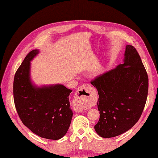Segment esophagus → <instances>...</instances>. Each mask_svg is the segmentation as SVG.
Segmentation results:
<instances>
[{
  "mask_svg": "<svg viewBox=\"0 0 158 158\" xmlns=\"http://www.w3.org/2000/svg\"><path fill=\"white\" fill-rule=\"evenodd\" d=\"M95 92V89L90 86V85H84L80 86L77 92V94L79 96V98L81 99H86L87 98H90L91 95H92ZM75 110L76 112H81L84 110V107L81 105H79L75 108Z\"/></svg>",
  "mask_w": 158,
  "mask_h": 158,
  "instance_id": "esophagus-1",
  "label": "esophagus"
}]
</instances>
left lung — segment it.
Masks as SVG:
<instances>
[{"label":"left lung","instance_id":"8db88e82","mask_svg":"<svg viewBox=\"0 0 158 158\" xmlns=\"http://www.w3.org/2000/svg\"><path fill=\"white\" fill-rule=\"evenodd\" d=\"M91 84L99 96V121L95 130L102 138L125 133L139 119L148 90V77L139 55L127 45L124 63L98 76Z\"/></svg>","mask_w":158,"mask_h":158}]
</instances>
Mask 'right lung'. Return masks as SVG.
I'll return each instance as SVG.
<instances>
[{
	"label": "right lung",
	"mask_w": 158,
	"mask_h": 158,
	"mask_svg": "<svg viewBox=\"0 0 158 158\" xmlns=\"http://www.w3.org/2000/svg\"><path fill=\"white\" fill-rule=\"evenodd\" d=\"M38 53V50L31 51L15 74L14 103L20 120L32 132L43 138L57 140L66 134L70 125L72 90L62 85L33 86L30 76V61Z\"/></svg>",
	"instance_id": "obj_1"
}]
</instances>
